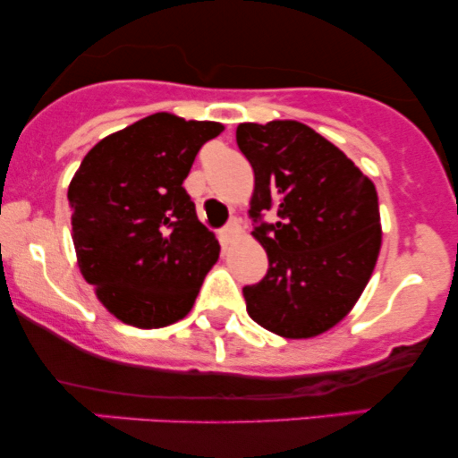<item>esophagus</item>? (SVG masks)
<instances>
[{
    "label": "esophagus",
    "mask_w": 458,
    "mask_h": 458,
    "mask_svg": "<svg viewBox=\"0 0 458 458\" xmlns=\"http://www.w3.org/2000/svg\"><path fill=\"white\" fill-rule=\"evenodd\" d=\"M217 236H219V243H222L224 247L233 245L234 241L239 239V236H241V228H239V224L233 222L230 225H225V228L219 230Z\"/></svg>",
    "instance_id": "esophagus-1"
}]
</instances>
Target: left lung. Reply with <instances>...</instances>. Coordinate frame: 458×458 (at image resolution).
Segmentation results:
<instances>
[{
    "label": "left lung",
    "instance_id": "obj_1",
    "mask_svg": "<svg viewBox=\"0 0 458 458\" xmlns=\"http://www.w3.org/2000/svg\"><path fill=\"white\" fill-rule=\"evenodd\" d=\"M236 144L254 170L250 217L269 271L243 288L247 314L282 338H314L364 293L381 250L377 189L343 150L297 120L243 123ZM262 214L276 217L261 222Z\"/></svg>",
    "mask_w": 458,
    "mask_h": 458
}]
</instances>
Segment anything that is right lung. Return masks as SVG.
Returning a JSON list of instances; mask_svg holds the SVG:
<instances>
[{
	"label": "right lung",
	"instance_id": "add662e5",
	"mask_svg": "<svg viewBox=\"0 0 458 458\" xmlns=\"http://www.w3.org/2000/svg\"><path fill=\"white\" fill-rule=\"evenodd\" d=\"M224 124L159 112L115 131L68 185L83 280L115 318L157 329L185 318L219 243L182 187L198 150Z\"/></svg>",
	"mask_w": 458,
	"mask_h": 458
}]
</instances>
